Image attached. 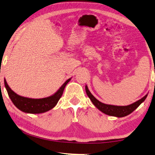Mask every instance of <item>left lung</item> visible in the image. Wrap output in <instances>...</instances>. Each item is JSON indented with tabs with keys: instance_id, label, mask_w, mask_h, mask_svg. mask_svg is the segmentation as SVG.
I'll use <instances>...</instances> for the list:
<instances>
[{
	"instance_id": "obj_1",
	"label": "left lung",
	"mask_w": 155,
	"mask_h": 155,
	"mask_svg": "<svg viewBox=\"0 0 155 155\" xmlns=\"http://www.w3.org/2000/svg\"><path fill=\"white\" fill-rule=\"evenodd\" d=\"M85 90L86 93H87L88 97L91 100L92 103L96 107L97 109H98L100 111H101L102 113L107 114V115L111 116H116L118 118L124 117L127 115H129L132 112H133L140 104H141L143 102L147 96V94H146L144 97H143L141 99L139 100V101L134 102V103L129 104L127 106H116V105H111V104H107L102 103L98 100H97L95 97L91 93L88 89L87 85L85 86Z\"/></svg>"
}]
</instances>
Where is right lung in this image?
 Returning a JSON list of instances; mask_svg holds the SVG:
<instances>
[{
	"label": "right lung",
	"instance_id": "1",
	"mask_svg": "<svg viewBox=\"0 0 155 155\" xmlns=\"http://www.w3.org/2000/svg\"><path fill=\"white\" fill-rule=\"evenodd\" d=\"M71 80V78H69L66 80L53 95L39 99L29 98V97L21 96L10 89L5 79L4 80V83L12 102L19 110L28 114H41L46 112L55 107L59 100L62 96L64 88Z\"/></svg>",
	"mask_w": 155,
	"mask_h": 155
}]
</instances>
